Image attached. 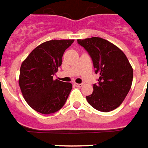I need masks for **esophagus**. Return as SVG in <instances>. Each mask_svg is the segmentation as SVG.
Here are the masks:
<instances>
[{
	"mask_svg": "<svg viewBox=\"0 0 148 148\" xmlns=\"http://www.w3.org/2000/svg\"><path fill=\"white\" fill-rule=\"evenodd\" d=\"M75 86H77V87H82V86H83V84H82V83H80V84H79V83H75Z\"/></svg>",
	"mask_w": 148,
	"mask_h": 148,
	"instance_id": "esophagus-1",
	"label": "esophagus"
}]
</instances>
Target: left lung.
<instances>
[{
	"label": "left lung",
	"mask_w": 148,
	"mask_h": 148,
	"mask_svg": "<svg viewBox=\"0 0 148 148\" xmlns=\"http://www.w3.org/2000/svg\"><path fill=\"white\" fill-rule=\"evenodd\" d=\"M92 60L95 73L99 74L93 92L86 96L90 106L98 111L115 109L125 100L133 80V69L127 56L115 45L100 37L77 40Z\"/></svg>",
	"instance_id": "8db88e82"
}]
</instances>
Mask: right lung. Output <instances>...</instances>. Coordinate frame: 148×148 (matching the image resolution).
<instances>
[{
  "instance_id": "right-lung-1",
  "label": "right lung",
  "mask_w": 148,
  "mask_h": 148,
  "mask_svg": "<svg viewBox=\"0 0 148 148\" xmlns=\"http://www.w3.org/2000/svg\"><path fill=\"white\" fill-rule=\"evenodd\" d=\"M74 40H53L36 47L21 64L19 86L27 103L36 112L49 114L64 106L73 85L53 79L65 50Z\"/></svg>"
}]
</instances>
